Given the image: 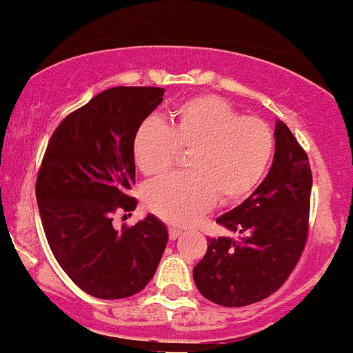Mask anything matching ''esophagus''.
I'll list each match as a JSON object with an SVG mask.
<instances>
[{"label": "esophagus", "mask_w": 353, "mask_h": 353, "mask_svg": "<svg viewBox=\"0 0 353 353\" xmlns=\"http://www.w3.org/2000/svg\"><path fill=\"white\" fill-rule=\"evenodd\" d=\"M168 233H170V239L176 240L178 236H180L183 232H181V230L176 228V227H170V228H168Z\"/></svg>", "instance_id": "34e87169"}]
</instances>
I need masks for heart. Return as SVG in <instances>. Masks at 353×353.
<instances>
[{"mask_svg": "<svg viewBox=\"0 0 353 353\" xmlns=\"http://www.w3.org/2000/svg\"><path fill=\"white\" fill-rule=\"evenodd\" d=\"M275 138L255 117H241L219 97H198L170 114L168 123L148 118L133 137V158L140 172H168L178 152H188V173L168 175L145 188L150 212L168 223L187 227L212 208L216 198L235 203L248 196L270 165Z\"/></svg>", "mask_w": 353, "mask_h": 353, "instance_id": "heart-1", "label": "heart"}]
</instances>
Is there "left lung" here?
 Instances as JSON below:
<instances>
[{
  "mask_svg": "<svg viewBox=\"0 0 353 353\" xmlns=\"http://www.w3.org/2000/svg\"><path fill=\"white\" fill-rule=\"evenodd\" d=\"M312 170L308 157L283 121L275 125V155L268 175L243 203L216 219L240 241L208 239L193 268L200 294L223 307H245L287 282L307 243Z\"/></svg>",
  "mask_w": 353,
  "mask_h": 353,
  "instance_id": "obj_1",
  "label": "left lung"
}]
</instances>
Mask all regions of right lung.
Instances as JSON below:
<instances>
[{"label":"right lung","mask_w":353,"mask_h":353,"mask_svg":"<svg viewBox=\"0 0 353 353\" xmlns=\"http://www.w3.org/2000/svg\"><path fill=\"white\" fill-rule=\"evenodd\" d=\"M163 88L114 86L70 113L54 130L37 178L46 240L59 267L83 292L126 299L155 275L168 232L148 215L133 227H113L117 210L137 198L133 137L163 101Z\"/></svg>","instance_id":"1"}]
</instances>
